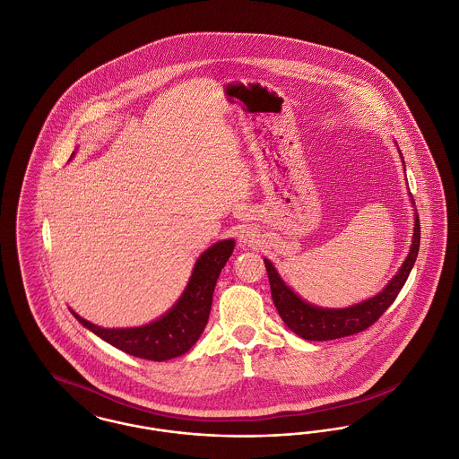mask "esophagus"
Returning a JSON list of instances; mask_svg holds the SVG:
<instances>
[{
	"mask_svg": "<svg viewBox=\"0 0 459 459\" xmlns=\"http://www.w3.org/2000/svg\"><path fill=\"white\" fill-rule=\"evenodd\" d=\"M239 242L244 246H251L253 242H256V232L249 227H242L239 230Z\"/></svg>",
	"mask_w": 459,
	"mask_h": 459,
	"instance_id": "1",
	"label": "esophagus"
}]
</instances>
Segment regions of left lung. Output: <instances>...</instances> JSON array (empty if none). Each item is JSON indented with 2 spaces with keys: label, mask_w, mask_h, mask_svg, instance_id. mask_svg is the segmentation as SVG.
Returning a JSON list of instances; mask_svg holds the SVG:
<instances>
[{
  "label": "left lung",
  "mask_w": 459,
  "mask_h": 459,
  "mask_svg": "<svg viewBox=\"0 0 459 459\" xmlns=\"http://www.w3.org/2000/svg\"><path fill=\"white\" fill-rule=\"evenodd\" d=\"M418 249H420V219L415 213V234H413L411 249L408 258L399 268V272L394 275L393 281L385 285L384 290L375 298L350 307H341V309H332V307L328 309V307H318V306L306 303L294 290H290L284 284V281L281 279V275L277 273L272 263L268 260H263V262L266 266L273 305L277 307L281 318L284 320L285 325L306 341H332V339H341V337L363 332L384 315V311L393 305L403 285L406 284L410 272L415 264Z\"/></svg>",
  "instance_id": "left-lung-1"
}]
</instances>
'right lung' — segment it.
Listing matches in <instances>:
<instances>
[{"label": "right lung", "instance_id": "add662e5", "mask_svg": "<svg viewBox=\"0 0 459 459\" xmlns=\"http://www.w3.org/2000/svg\"><path fill=\"white\" fill-rule=\"evenodd\" d=\"M234 240H220L197 258L180 299L153 324L134 328H103L72 315L117 350L150 361H167L191 350L208 324L213 290L221 268L234 251Z\"/></svg>", "mask_w": 459, "mask_h": 459}]
</instances>
